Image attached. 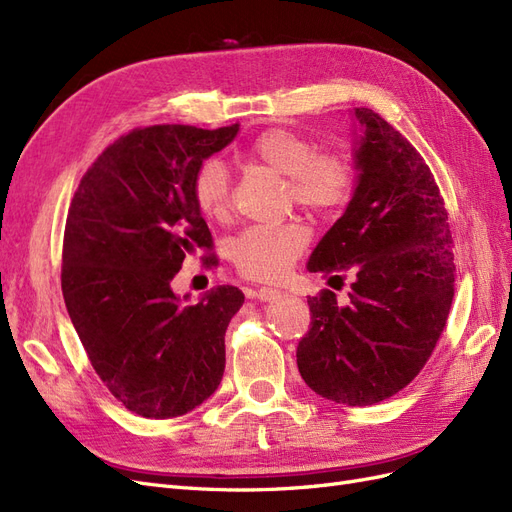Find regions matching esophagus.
<instances>
[{"label": "esophagus", "mask_w": 512, "mask_h": 512, "mask_svg": "<svg viewBox=\"0 0 512 512\" xmlns=\"http://www.w3.org/2000/svg\"><path fill=\"white\" fill-rule=\"evenodd\" d=\"M256 297H258L260 301H273V299L280 297V290H277V288H269V286H260V288L256 290Z\"/></svg>", "instance_id": "1"}]
</instances>
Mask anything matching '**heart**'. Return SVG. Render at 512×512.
<instances>
[{"instance_id":"heart-1","label":"heart","mask_w":512,"mask_h":512,"mask_svg":"<svg viewBox=\"0 0 512 512\" xmlns=\"http://www.w3.org/2000/svg\"><path fill=\"white\" fill-rule=\"evenodd\" d=\"M247 156L288 177V200L318 215L342 211L356 188V168L342 151L318 149L312 136L288 128L260 132ZM192 200L209 220L230 213V177L218 158H207L194 170ZM312 241V230L301 220L260 224L241 230L228 243V256L241 275L275 282L284 277Z\"/></svg>"}]
</instances>
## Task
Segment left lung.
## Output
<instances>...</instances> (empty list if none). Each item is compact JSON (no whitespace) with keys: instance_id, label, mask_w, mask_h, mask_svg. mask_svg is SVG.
I'll list each match as a JSON object with an SVG mask.
<instances>
[{"instance_id":"obj_1","label":"left lung","mask_w":512,"mask_h":512,"mask_svg":"<svg viewBox=\"0 0 512 512\" xmlns=\"http://www.w3.org/2000/svg\"><path fill=\"white\" fill-rule=\"evenodd\" d=\"M354 115L365 132L359 185L307 262L342 286L350 277L348 303L329 288L307 299L297 365L314 393L371 406L406 389L436 348L455 297V243L421 153L371 108Z\"/></svg>"}]
</instances>
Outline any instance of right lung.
<instances>
[{"label": "right lung", "instance_id": "obj_1", "mask_svg": "<svg viewBox=\"0 0 512 512\" xmlns=\"http://www.w3.org/2000/svg\"><path fill=\"white\" fill-rule=\"evenodd\" d=\"M237 132L239 123L134 128L87 168L70 203L61 252L68 314L106 389L138 416H181L222 382L224 335L243 292L218 286L183 305L170 282L198 250L203 267H218L190 181Z\"/></svg>", "mask_w": 512, "mask_h": 512}]
</instances>
